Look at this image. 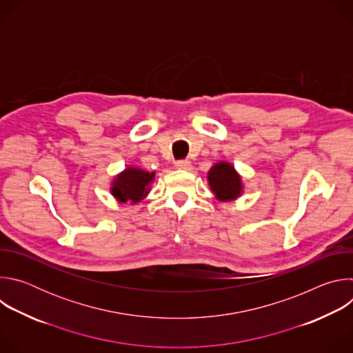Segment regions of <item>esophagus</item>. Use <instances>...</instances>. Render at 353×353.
Instances as JSON below:
<instances>
[{"instance_id":"1","label":"esophagus","mask_w":353,"mask_h":353,"mask_svg":"<svg viewBox=\"0 0 353 353\" xmlns=\"http://www.w3.org/2000/svg\"><path fill=\"white\" fill-rule=\"evenodd\" d=\"M176 168L183 169V170H190L191 169V162L190 161H177Z\"/></svg>"}]
</instances>
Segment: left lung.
<instances>
[{"instance_id": "left-lung-1", "label": "left lung", "mask_w": 353, "mask_h": 353, "mask_svg": "<svg viewBox=\"0 0 353 353\" xmlns=\"http://www.w3.org/2000/svg\"><path fill=\"white\" fill-rule=\"evenodd\" d=\"M208 184L218 201H234L243 192L241 176L229 162H218L208 172Z\"/></svg>"}]
</instances>
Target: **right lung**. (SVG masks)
<instances>
[{"label": "right lung", "instance_id": "1", "mask_svg": "<svg viewBox=\"0 0 353 353\" xmlns=\"http://www.w3.org/2000/svg\"><path fill=\"white\" fill-rule=\"evenodd\" d=\"M154 180L155 172L130 166L113 179L110 192L120 204H137L149 194L150 184L154 183Z\"/></svg>", "mask_w": 353, "mask_h": 353}]
</instances>
